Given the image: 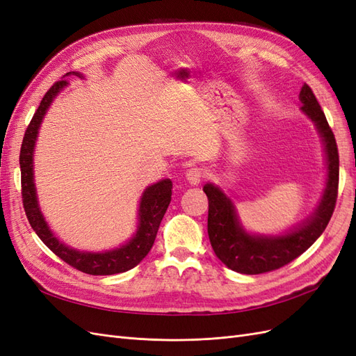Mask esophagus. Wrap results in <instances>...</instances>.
<instances>
[{
    "label": "esophagus",
    "instance_id": "obj_1",
    "mask_svg": "<svg viewBox=\"0 0 356 356\" xmlns=\"http://www.w3.org/2000/svg\"><path fill=\"white\" fill-rule=\"evenodd\" d=\"M203 177H204L203 170L199 168H191L187 170V174H186V179L190 186H199Z\"/></svg>",
    "mask_w": 356,
    "mask_h": 356
}]
</instances>
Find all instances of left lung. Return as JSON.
Returning <instances> with one entry per match:
<instances>
[{
	"label": "left lung",
	"instance_id": "left-lung-1",
	"mask_svg": "<svg viewBox=\"0 0 356 356\" xmlns=\"http://www.w3.org/2000/svg\"><path fill=\"white\" fill-rule=\"evenodd\" d=\"M301 111L315 124L324 144L327 160L325 188L318 207L296 227L282 234H252L243 229L234 203L215 184H204L209 202L208 234L212 250L221 263L243 275H260L291 263L315 243L328 225L339 190V152L336 138L328 126L314 92L307 84L300 90Z\"/></svg>",
	"mask_w": 356,
	"mask_h": 356
}]
</instances>
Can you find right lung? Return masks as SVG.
<instances>
[{"label": "right lung", "instance_id": "right-lung-1", "mask_svg": "<svg viewBox=\"0 0 356 356\" xmlns=\"http://www.w3.org/2000/svg\"><path fill=\"white\" fill-rule=\"evenodd\" d=\"M70 74L71 72H68L67 75ZM72 74L77 75V77H83V74L80 72ZM65 77L53 84L44 95V98L40 102V106L26 129L22 147H20L19 165L20 177H22L24 208L31 227L38 234V238L44 242L50 251L55 252L59 258H62L63 261L68 263L74 268H77V270L83 273L99 276L123 273L141 263L145 255L149 252V250H152L156 241L159 225L161 220H163V215L170 203L172 181L168 178L161 179L144 190L141 200H139L136 232L131 241L126 242L120 248L104 252H88L74 250V248H70L60 242L50 230L44 215H42L40 209L37 190L34 184V149L42 118H44L47 110L50 108L53 99L68 86V80Z\"/></svg>", "mask_w": 356, "mask_h": 356}]
</instances>
